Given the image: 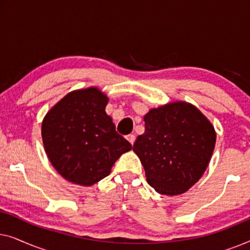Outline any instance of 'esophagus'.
Listing matches in <instances>:
<instances>
[{"instance_id":"34e87169","label":"esophagus","mask_w":250,"mask_h":250,"mask_svg":"<svg viewBox=\"0 0 250 250\" xmlns=\"http://www.w3.org/2000/svg\"><path fill=\"white\" fill-rule=\"evenodd\" d=\"M126 139L128 140L129 143H131L132 146L134 145V142H135V135L134 134H128L127 136H126Z\"/></svg>"}]
</instances>
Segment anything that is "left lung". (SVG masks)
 Here are the masks:
<instances>
[{
	"mask_svg": "<svg viewBox=\"0 0 250 250\" xmlns=\"http://www.w3.org/2000/svg\"><path fill=\"white\" fill-rule=\"evenodd\" d=\"M145 126L133 150L148 183L167 196L186 192L209 164L216 142L213 125L193 105L174 102L151 109L145 116Z\"/></svg>",
	"mask_w": 250,
	"mask_h": 250,
	"instance_id": "8db88e82",
	"label": "left lung"
}]
</instances>
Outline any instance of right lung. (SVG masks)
Masks as SVG:
<instances>
[{
  "instance_id": "obj_1",
  "label": "right lung",
  "mask_w": 250,
  "mask_h": 250,
  "mask_svg": "<svg viewBox=\"0 0 250 250\" xmlns=\"http://www.w3.org/2000/svg\"><path fill=\"white\" fill-rule=\"evenodd\" d=\"M108 99L98 88L74 91L44 117L42 138L51 164L70 182L92 186L108 176L132 149L105 114Z\"/></svg>"
}]
</instances>
